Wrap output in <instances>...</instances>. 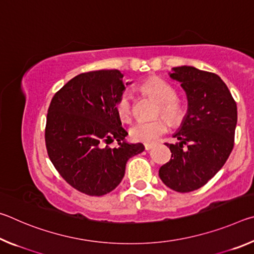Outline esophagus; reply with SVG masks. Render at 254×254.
<instances>
[{"label": "esophagus", "mask_w": 254, "mask_h": 254, "mask_svg": "<svg viewBox=\"0 0 254 254\" xmlns=\"http://www.w3.org/2000/svg\"><path fill=\"white\" fill-rule=\"evenodd\" d=\"M153 145H154V143H144V149L150 150V149L153 148Z\"/></svg>", "instance_id": "esophagus-1"}]
</instances>
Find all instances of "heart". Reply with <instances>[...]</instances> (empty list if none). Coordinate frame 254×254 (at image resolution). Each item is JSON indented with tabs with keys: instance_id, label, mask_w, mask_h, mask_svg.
<instances>
[{
	"instance_id": "heart-1",
	"label": "heart",
	"mask_w": 254,
	"mask_h": 254,
	"mask_svg": "<svg viewBox=\"0 0 254 254\" xmlns=\"http://www.w3.org/2000/svg\"><path fill=\"white\" fill-rule=\"evenodd\" d=\"M141 91L159 103L158 114L165 115L173 123L182 121L185 114L184 106L176 98L177 93L169 83L161 78H151L141 85ZM115 111L122 121H130L132 118L130 94L123 93L119 97L115 103ZM168 120L165 118H158L153 121H137L130 127V137L135 142H152L168 132L170 124Z\"/></svg>"
}]
</instances>
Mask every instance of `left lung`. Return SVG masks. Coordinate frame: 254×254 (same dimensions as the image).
Here are the masks:
<instances>
[{
    "instance_id": "obj_1",
    "label": "left lung",
    "mask_w": 254,
    "mask_h": 254,
    "mask_svg": "<svg viewBox=\"0 0 254 254\" xmlns=\"http://www.w3.org/2000/svg\"><path fill=\"white\" fill-rule=\"evenodd\" d=\"M169 75L186 92L188 111L174 135L179 142L166 143L171 159L159 169V177L173 190L189 192L203 187L226 162L234 145L238 107L214 72L182 66Z\"/></svg>"
}]
</instances>
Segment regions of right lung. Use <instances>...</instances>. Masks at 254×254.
<instances>
[{
  "mask_svg": "<svg viewBox=\"0 0 254 254\" xmlns=\"http://www.w3.org/2000/svg\"><path fill=\"white\" fill-rule=\"evenodd\" d=\"M118 69L83 72L50 102L45 130L50 161L66 182L83 194L103 196L122 182L128 159L144 150L124 141L115 103L126 89ZM118 140L119 147L108 144Z\"/></svg>",
  "mask_w": 254,
  "mask_h": 254,
  "instance_id": "right-lung-1",
  "label": "right lung"
}]
</instances>
